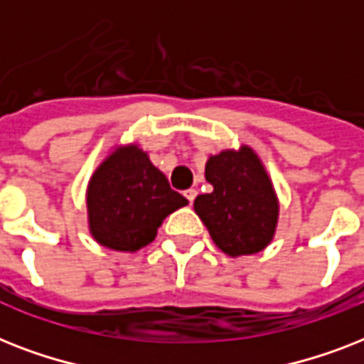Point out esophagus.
Wrapping results in <instances>:
<instances>
[{
  "label": "esophagus",
  "instance_id": "obj_1",
  "mask_svg": "<svg viewBox=\"0 0 364 364\" xmlns=\"http://www.w3.org/2000/svg\"><path fill=\"white\" fill-rule=\"evenodd\" d=\"M183 194H185V198L188 200V204H193L194 198H196V194L198 193H196V188H188V191H185Z\"/></svg>",
  "mask_w": 364,
  "mask_h": 364
}]
</instances>
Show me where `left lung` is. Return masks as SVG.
<instances>
[{"label":"left lung","mask_w":364,"mask_h":364,"mask_svg":"<svg viewBox=\"0 0 364 364\" xmlns=\"http://www.w3.org/2000/svg\"><path fill=\"white\" fill-rule=\"evenodd\" d=\"M213 191L194 200V211L211 240L230 257L259 253L272 242L279 204L259 154L247 145L225 149L205 162Z\"/></svg>","instance_id":"8db88e82"}]
</instances>
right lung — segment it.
<instances>
[{
  "label": "right lung",
  "instance_id": "1",
  "mask_svg": "<svg viewBox=\"0 0 364 364\" xmlns=\"http://www.w3.org/2000/svg\"><path fill=\"white\" fill-rule=\"evenodd\" d=\"M187 204L139 145H119L88 181V230L100 245L134 253L156 238L166 217Z\"/></svg>",
  "mask_w": 364,
  "mask_h": 364
}]
</instances>
